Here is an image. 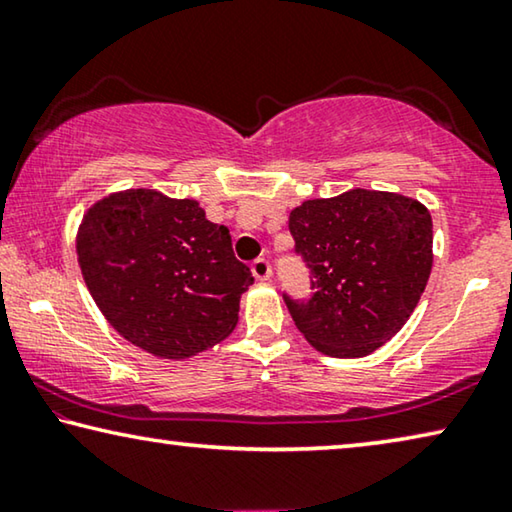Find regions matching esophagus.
<instances>
[{"label":"esophagus","instance_id":"obj_1","mask_svg":"<svg viewBox=\"0 0 512 512\" xmlns=\"http://www.w3.org/2000/svg\"><path fill=\"white\" fill-rule=\"evenodd\" d=\"M253 276H255L257 280H269V278H271V264H269V259H264V257L255 259V262H253Z\"/></svg>","mask_w":512,"mask_h":512}]
</instances>
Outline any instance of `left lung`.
<instances>
[{
    "mask_svg": "<svg viewBox=\"0 0 512 512\" xmlns=\"http://www.w3.org/2000/svg\"><path fill=\"white\" fill-rule=\"evenodd\" d=\"M289 232L312 273V299L287 308L303 338L333 358H363L398 333L432 271V216L414 197L352 188L305 200Z\"/></svg>",
    "mask_w": 512,
    "mask_h": 512,
    "instance_id": "left-lung-1",
    "label": "left lung"
}]
</instances>
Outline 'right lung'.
<instances>
[{
    "instance_id": "obj_1",
    "label": "right lung",
    "mask_w": 512,
    "mask_h": 512,
    "mask_svg": "<svg viewBox=\"0 0 512 512\" xmlns=\"http://www.w3.org/2000/svg\"><path fill=\"white\" fill-rule=\"evenodd\" d=\"M78 264L110 326L151 356L183 361L234 331L255 278L225 225L154 188L105 195L82 216Z\"/></svg>"
}]
</instances>
